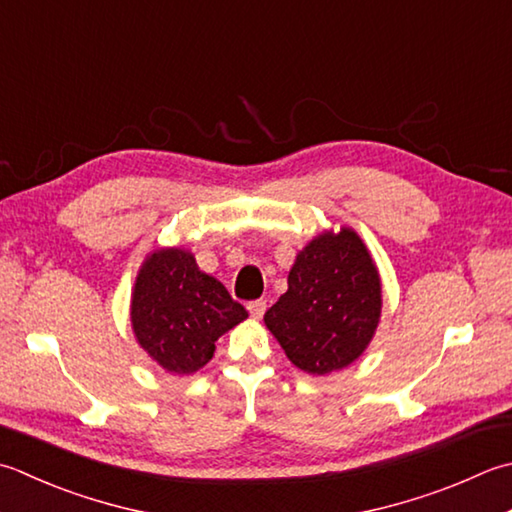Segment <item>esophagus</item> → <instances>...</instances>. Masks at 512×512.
Instances as JSON below:
<instances>
[{
	"label": "esophagus",
	"instance_id": "obj_1",
	"mask_svg": "<svg viewBox=\"0 0 512 512\" xmlns=\"http://www.w3.org/2000/svg\"><path fill=\"white\" fill-rule=\"evenodd\" d=\"M266 299H255V302L248 304V313L253 319H262L264 313H266Z\"/></svg>",
	"mask_w": 512,
	"mask_h": 512
}]
</instances>
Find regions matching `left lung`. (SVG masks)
I'll return each mask as SVG.
<instances>
[{
  "label": "left lung",
  "instance_id": "obj_1",
  "mask_svg": "<svg viewBox=\"0 0 512 512\" xmlns=\"http://www.w3.org/2000/svg\"><path fill=\"white\" fill-rule=\"evenodd\" d=\"M382 317V277L353 228L324 230L299 250L288 290L264 315L286 357L308 375L364 355Z\"/></svg>",
  "mask_w": 512,
  "mask_h": 512
}]
</instances>
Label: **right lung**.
Wrapping results in <instances>:
<instances>
[{
	"mask_svg": "<svg viewBox=\"0 0 512 512\" xmlns=\"http://www.w3.org/2000/svg\"><path fill=\"white\" fill-rule=\"evenodd\" d=\"M246 317V308L186 248H157L139 266L130 326L137 344L166 373H197L213 359L217 339Z\"/></svg>",
	"mask_w": 512,
	"mask_h": 512,
	"instance_id": "add662e5",
	"label": "right lung"
}]
</instances>
